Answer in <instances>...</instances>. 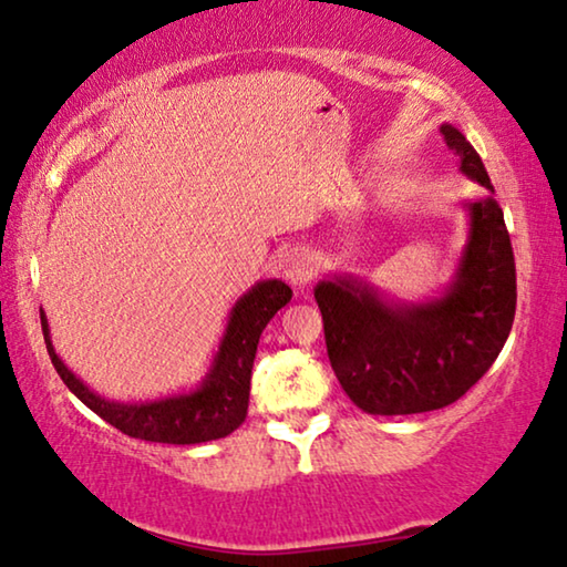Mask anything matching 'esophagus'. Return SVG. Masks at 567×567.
I'll list each match as a JSON object with an SVG mask.
<instances>
[{
	"label": "esophagus",
	"instance_id": "obj_1",
	"mask_svg": "<svg viewBox=\"0 0 567 567\" xmlns=\"http://www.w3.org/2000/svg\"><path fill=\"white\" fill-rule=\"evenodd\" d=\"M315 274H317L315 256H311L307 248L291 250V256L286 258V266H284L286 281H289L291 286H297V289H301V286H307L311 278H315Z\"/></svg>",
	"mask_w": 567,
	"mask_h": 567
}]
</instances>
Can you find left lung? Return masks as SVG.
Masks as SVG:
<instances>
[{"instance_id": "left-lung-1", "label": "left lung", "mask_w": 567, "mask_h": 567, "mask_svg": "<svg viewBox=\"0 0 567 567\" xmlns=\"http://www.w3.org/2000/svg\"><path fill=\"white\" fill-rule=\"evenodd\" d=\"M461 168L488 192L481 155L455 127H440ZM327 355L340 385L368 414H422L453 404L494 365L512 332L516 266L504 212L471 204V243L447 297L424 307H389L365 286L322 281Z\"/></svg>"}]
</instances>
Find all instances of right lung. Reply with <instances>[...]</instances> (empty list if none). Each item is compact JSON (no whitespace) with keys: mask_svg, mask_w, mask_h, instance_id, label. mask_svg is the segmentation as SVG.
<instances>
[{"mask_svg":"<svg viewBox=\"0 0 567 567\" xmlns=\"http://www.w3.org/2000/svg\"><path fill=\"white\" fill-rule=\"evenodd\" d=\"M291 301V289L281 281H264L256 289L245 293L235 303L233 317H229L227 334L219 348V355L212 368L209 379L204 381L199 391L192 396H176L153 401V404L125 406L104 401L96 396L73 375L69 368L55 355L51 340H48V324L43 311H40V324H43L45 348L59 371L63 383L92 409L104 422L117 426L120 432L145 442H166V445H196V442H209L227 437L245 422L250 399V373L252 360H256L260 332L274 319V315Z\"/></svg>","mask_w":567,"mask_h":567,"instance_id":"right-lung-1","label":"right lung"}]
</instances>
